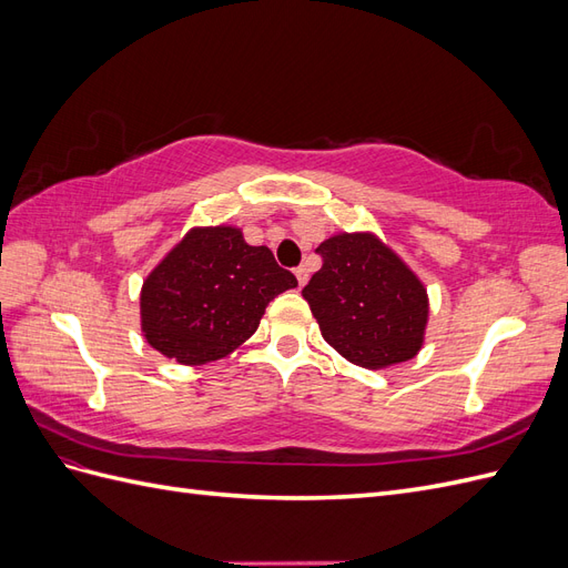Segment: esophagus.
<instances>
[{
	"label": "esophagus",
	"instance_id": "34e87169",
	"mask_svg": "<svg viewBox=\"0 0 568 568\" xmlns=\"http://www.w3.org/2000/svg\"><path fill=\"white\" fill-rule=\"evenodd\" d=\"M296 280H298L301 286H305V282H307V267L305 265L296 267Z\"/></svg>",
	"mask_w": 568,
	"mask_h": 568
}]
</instances>
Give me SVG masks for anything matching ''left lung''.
I'll use <instances>...</instances> for the list:
<instances>
[{
  "instance_id": "left-lung-1",
  "label": "left lung",
  "mask_w": 568,
  "mask_h": 568,
  "mask_svg": "<svg viewBox=\"0 0 568 568\" xmlns=\"http://www.w3.org/2000/svg\"><path fill=\"white\" fill-rule=\"evenodd\" d=\"M317 253L322 267L303 298L324 341L367 369L415 357L428 320V296L417 274L369 232L334 234Z\"/></svg>"
}]
</instances>
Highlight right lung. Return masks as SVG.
Listing matches in <instances>:
<instances>
[{
	"instance_id": "add662e5",
	"label": "right lung",
	"mask_w": 568,
	"mask_h": 568,
	"mask_svg": "<svg viewBox=\"0 0 568 568\" xmlns=\"http://www.w3.org/2000/svg\"><path fill=\"white\" fill-rule=\"evenodd\" d=\"M298 286L267 246H248L236 227H194L144 280L142 332L180 365L230 355L257 329L267 303Z\"/></svg>"
}]
</instances>
